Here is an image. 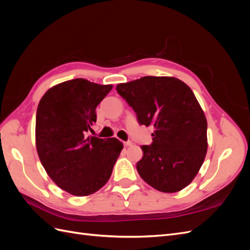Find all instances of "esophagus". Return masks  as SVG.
Instances as JSON below:
<instances>
[{
	"instance_id": "obj_1",
	"label": "esophagus",
	"mask_w": 250,
	"mask_h": 250,
	"mask_svg": "<svg viewBox=\"0 0 250 250\" xmlns=\"http://www.w3.org/2000/svg\"><path fill=\"white\" fill-rule=\"evenodd\" d=\"M123 143H124V146H125V147H129V146H131V145H132V142H130V141L123 142Z\"/></svg>"
}]
</instances>
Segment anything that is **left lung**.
<instances>
[{
	"instance_id": "8db88e82",
	"label": "left lung",
	"mask_w": 250,
	"mask_h": 250,
	"mask_svg": "<svg viewBox=\"0 0 250 250\" xmlns=\"http://www.w3.org/2000/svg\"><path fill=\"white\" fill-rule=\"evenodd\" d=\"M137 113L152 126V143L142 146L140 176L165 193L183 190L197 175L208 149V122L192 89L174 77L145 76L116 87Z\"/></svg>"
}]
</instances>
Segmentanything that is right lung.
<instances>
[{
  "label": "right lung",
  "instance_id": "add662e5",
  "mask_svg": "<svg viewBox=\"0 0 250 250\" xmlns=\"http://www.w3.org/2000/svg\"><path fill=\"white\" fill-rule=\"evenodd\" d=\"M112 88L77 78L51 87L36 111V149L51 179L65 192L87 196L107 183L123 149L118 139L87 135L96 107Z\"/></svg>",
  "mask_w": 250,
  "mask_h": 250
}]
</instances>
